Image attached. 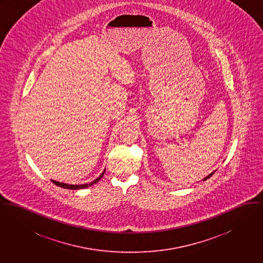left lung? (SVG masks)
I'll return each instance as SVG.
<instances>
[{"label":"left lung","mask_w":263,"mask_h":263,"mask_svg":"<svg viewBox=\"0 0 263 263\" xmlns=\"http://www.w3.org/2000/svg\"><path fill=\"white\" fill-rule=\"evenodd\" d=\"M214 173H215V172H213V173H211V174H210V175H208V176H205V177H204V180H206V179H208V178H210V177H211V176H212V175H214Z\"/></svg>","instance_id":"obj_1"}]
</instances>
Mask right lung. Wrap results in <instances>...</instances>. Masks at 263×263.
Listing matches in <instances>:
<instances>
[{
	"mask_svg": "<svg viewBox=\"0 0 263 263\" xmlns=\"http://www.w3.org/2000/svg\"><path fill=\"white\" fill-rule=\"evenodd\" d=\"M105 172H106V170L101 174V175H100L98 178H96L95 180H92V181H91V182H89V183H84V184H68V183H64V182H59V181L53 180V179H51V181H52L54 184L59 185L60 187H63V189H68V190H81V189H87L88 186H90V185H92V184L97 183V182H98V181L103 177V175L105 174Z\"/></svg>",
	"mask_w": 263,
	"mask_h": 263,
	"instance_id": "1",
	"label": "right lung"
}]
</instances>
